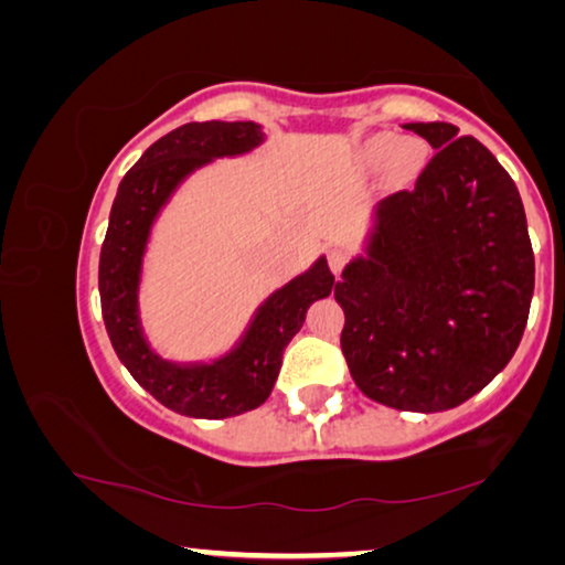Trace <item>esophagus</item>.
<instances>
[{
	"label": "esophagus",
	"instance_id": "obj_1",
	"mask_svg": "<svg viewBox=\"0 0 565 565\" xmlns=\"http://www.w3.org/2000/svg\"><path fill=\"white\" fill-rule=\"evenodd\" d=\"M328 264H330L332 274H335V276L343 274V268H345V264H348V256H345V250H340V248L330 250V256H328Z\"/></svg>",
	"mask_w": 565,
	"mask_h": 565
}]
</instances>
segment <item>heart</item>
<instances>
[{
    "label": "heart",
    "instance_id": "heart-1",
    "mask_svg": "<svg viewBox=\"0 0 565 565\" xmlns=\"http://www.w3.org/2000/svg\"><path fill=\"white\" fill-rule=\"evenodd\" d=\"M371 156L376 158V161H388V158L396 156V161L399 163H412L415 161V148L402 146L396 138L384 135V138H376L371 142Z\"/></svg>",
    "mask_w": 565,
    "mask_h": 565
}]
</instances>
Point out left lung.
Segmentation results:
<instances>
[{"mask_svg":"<svg viewBox=\"0 0 565 565\" xmlns=\"http://www.w3.org/2000/svg\"><path fill=\"white\" fill-rule=\"evenodd\" d=\"M435 156L415 189L381 204L371 258L335 281L355 384L404 412L452 409L518 351L535 289V253L518 186L450 122H412Z\"/></svg>","mask_w":565,"mask_h":565,"instance_id":"left-lung-1","label":"left lung"}]
</instances>
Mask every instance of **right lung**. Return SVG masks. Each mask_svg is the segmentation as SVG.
Instances as JSON below:
<instances>
[{
	"instance_id": "add662e5",
	"label": "right lung",
	"mask_w": 565,
	"mask_h": 565,
	"mask_svg": "<svg viewBox=\"0 0 565 565\" xmlns=\"http://www.w3.org/2000/svg\"><path fill=\"white\" fill-rule=\"evenodd\" d=\"M260 138L264 132L256 122H189L163 135L125 173L102 243V317L115 353L146 392L186 417L222 419L260 407L279 376L284 348L305 324L309 305L328 297L335 286L328 260L320 258L312 271L260 307L241 348L214 365H171L150 353L142 340L135 291L150 222L189 171L210 158L250 150Z\"/></svg>"
}]
</instances>
